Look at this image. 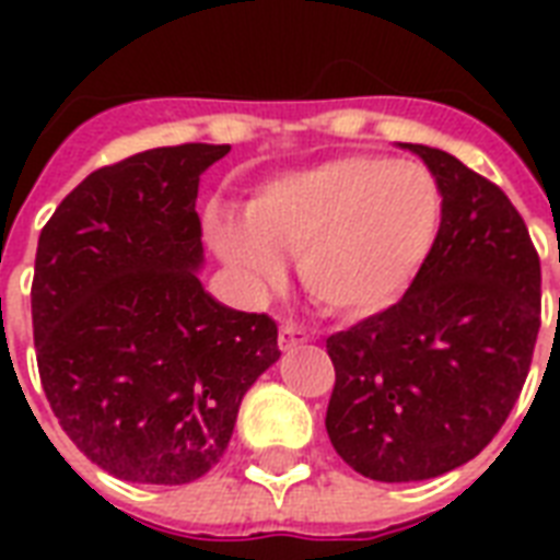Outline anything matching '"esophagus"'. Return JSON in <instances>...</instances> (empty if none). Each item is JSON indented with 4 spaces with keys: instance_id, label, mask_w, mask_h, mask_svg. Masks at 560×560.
Wrapping results in <instances>:
<instances>
[{
    "instance_id": "1",
    "label": "esophagus",
    "mask_w": 560,
    "mask_h": 560,
    "mask_svg": "<svg viewBox=\"0 0 560 560\" xmlns=\"http://www.w3.org/2000/svg\"><path fill=\"white\" fill-rule=\"evenodd\" d=\"M311 340V334H307V328H302L299 323H281V331H279V346L284 351L296 349V346H302V342Z\"/></svg>"
}]
</instances>
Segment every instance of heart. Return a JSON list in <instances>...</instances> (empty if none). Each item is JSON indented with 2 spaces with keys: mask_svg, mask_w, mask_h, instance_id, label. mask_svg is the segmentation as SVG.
<instances>
[{
  "mask_svg": "<svg viewBox=\"0 0 560 560\" xmlns=\"http://www.w3.org/2000/svg\"><path fill=\"white\" fill-rule=\"evenodd\" d=\"M439 218V186L421 165L340 156L264 183L246 202V223L214 214L209 237L253 288L281 279L276 249H299L307 293L331 314L358 319L407 293Z\"/></svg>",
  "mask_w": 560,
  "mask_h": 560,
  "instance_id": "1",
  "label": "heart"
}]
</instances>
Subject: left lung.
<instances>
[{"instance_id":"8db88e82","label":"left lung","mask_w":560,"mask_h":560,"mask_svg":"<svg viewBox=\"0 0 560 560\" xmlns=\"http://www.w3.org/2000/svg\"><path fill=\"white\" fill-rule=\"evenodd\" d=\"M433 171L442 226L407 293L325 340L334 451L377 482L442 477L486 447L521 398L540 328V258L521 211L456 156Z\"/></svg>"}]
</instances>
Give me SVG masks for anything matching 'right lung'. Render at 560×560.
<instances>
[{"label":"right lung","instance_id":"add662e5","mask_svg":"<svg viewBox=\"0 0 560 560\" xmlns=\"http://www.w3.org/2000/svg\"><path fill=\"white\" fill-rule=\"evenodd\" d=\"M229 144H174L92 171L39 232L31 323L39 383L74 447L125 482L211 470L279 325L202 290L200 174Z\"/></svg>","mask_w":560,"mask_h":560}]
</instances>
